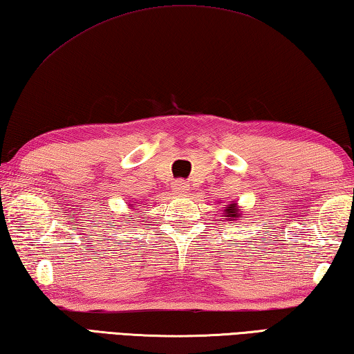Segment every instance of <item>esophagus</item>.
<instances>
[{
  "instance_id": "esophagus-1",
  "label": "esophagus",
  "mask_w": 354,
  "mask_h": 354,
  "mask_svg": "<svg viewBox=\"0 0 354 354\" xmlns=\"http://www.w3.org/2000/svg\"><path fill=\"white\" fill-rule=\"evenodd\" d=\"M172 189L176 191L177 194H180V196H183V194H187L188 193V189H189V185L185 182V180H176L172 183Z\"/></svg>"
}]
</instances>
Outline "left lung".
I'll return each mask as SVG.
<instances>
[{
	"instance_id": "obj_1",
	"label": "left lung",
	"mask_w": 354,
	"mask_h": 354,
	"mask_svg": "<svg viewBox=\"0 0 354 354\" xmlns=\"http://www.w3.org/2000/svg\"><path fill=\"white\" fill-rule=\"evenodd\" d=\"M224 218H227V221H236L241 218V213H239L236 203H230V205L225 207Z\"/></svg>"
}]
</instances>
